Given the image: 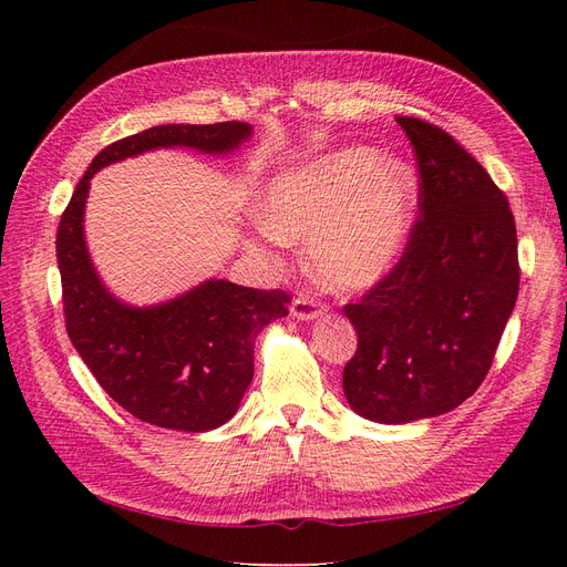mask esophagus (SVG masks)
<instances>
[{"instance_id":"obj_1","label":"esophagus","mask_w":567,"mask_h":567,"mask_svg":"<svg viewBox=\"0 0 567 567\" xmlns=\"http://www.w3.org/2000/svg\"><path fill=\"white\" fill-rule=\"evenodd\" d=\"M290 315L300 321H315L323 315V305L310 296H300L293 300V305H290Z\"/></svg>"}]
</instances>
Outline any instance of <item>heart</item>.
<instances>
[{"mask_svg":"<svg viewBox=\"0 0 567 567\" xmlns=\"http://www.w3.org/2000/svg\"><path fill=\"white\" fill-rule=\"evenodd\" d=\"M416 200L411 165L379 161V153L362 146L271 177L257 203V221L277 241H307V262L326 288L364 293L400 265Z\"/></svg>","mask_w":567,"mask_h":567,"instance_id":"b5f03b06","label":"heart"}]
</instances>
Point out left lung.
<instances>
[{
    "instance_id": "1",
    "label": "left lung",
    "mask_w": 567,
    "mask_h": 567,
    "mask_svg": "<svg viewBox=\"0 0 567 567\" xmlns=\"http://www.w3.org/2000/svg\"><path fill=\"white\" fill-rule=\"evenodd\" d=\"M416 151L421 219L400 265L346 307L357 352L342 371L354 414L383 425L456 409L485 381L518 298L506 196L447 132L398 117Z\"/></svg>"
}]
</instances>
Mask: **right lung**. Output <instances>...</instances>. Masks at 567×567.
<instances>
[{
    "instance_id": "obj_1",
    "label": "right lung",
    "mask_w": 567,
    "mask_h": 567,
    "mask_svg": "<svg viewBox=\"0 0 567 567\" xmlns=\"http://www.w3.org/2000/svg\"><path fill=\"white\" fill-rule=\"evenodd\" d=\"M252 136L248 123L156 125L106 146L75 186L56 231L65 331L99 385L151 425L208 433L241 406L252 381L255 340L288 315L284 290L205 279L156 305H130L101 281L84 241L92 177L158 148L229 158Z\"/></svg>"
}]
</instances>
